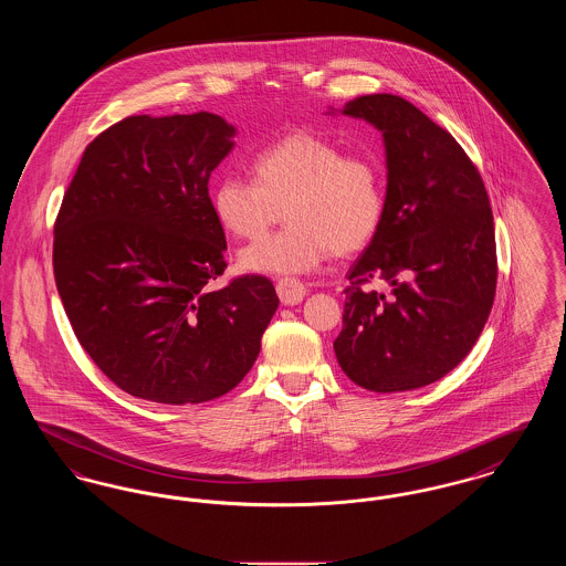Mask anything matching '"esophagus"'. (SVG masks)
Here are the masks:
<instances>
[{"mask_svg":"<svg viewBox=\"0 0 566 566\" xmlns=\"http://www.w3.org/2000/svg\"><path fill=\"white\" fill-rule=\"evenodd\" d=\"M275 291H277V296H280V301L284 305H296L305 296V286L298 280H293V277H282L275 284Z\"/></svg>","mask_w":566,"mask_h":566,"instance_id":"esophagus-1","label":"esophagus"}]
</instances>
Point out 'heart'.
Here are the masks:
<instances>
[{
  "label": "heart",
  "instance_id": "1",
  "mask_svg": "<svg viewBox=\"0 0 566 566\" xmlns=\"http://www.w3.org/2000/svg\"><path fill=\"white\" fill-rule=\"evenodd\" d=\"M256 182L222 178L212 192L218 222L243 240H259L282 218L289 227L248 245L243 270L293 275L314 270L328 254L344 259L376 238L386 212L384 169L371 155L312 132H293L254 163Z\"/></svg>",
  "mask_w": 566,
  "mask_h": 566
}]
</instances>
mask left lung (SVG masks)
<instances>
[{
    "label": "left lung",
    "instance_id": "obj_1",
    "mask_svg": "<svg viewBox=\"0 0 566 566\" xmlns=\"http://www.w3.org/2000/svg\"><path fill=\"white\" fill-rule=\"evenodd\" d=\"M386 148V212L348 271L344 328L333 348L374 392L422 388L475 346L496 291L494 220L484 180L457 139L399 95L348 102ZM382 280V291L363 290Z\"/></svg>",
    "mask_w": 566,
    "mask_h": 566
}]
</instances>
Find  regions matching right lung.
Listing matches in <instances>:
<instances>
[{
    "label": "right lung",
    "mask_w": 566,
    "mask_h": 566,
    "mask_svg": "<svg viewBox=\"0 0 566 566\" xmlns=\"http://www.w3.org/2000/svg\"><path fill=\"white\" fill-rule=\"evenodd\" d=\"M235 127L197 112L127 116L97 135L54 220L53 270L93 363L125 392L212 401L252 369L277 310L263 275L214 291L227 240L208 192Z\"/></svg>",
    "instance_id": "1"
}]
</instances>
